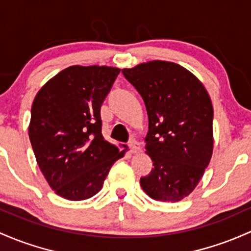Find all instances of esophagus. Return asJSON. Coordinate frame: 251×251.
Instances as JSON below:
<instances>
[{
	"label": "esophagus",
	"mask_w": 251,
	"mask_h": 251,
	"mask_svg": "<svg viewBox=\"0 0 251 251\" xmlns=\"http://www.w3.org/2000/svg\"><path fill=\"white\" fill-rule=\"evenodd\" d=\"M128 147L131 149V152L133 153H137L140 151V145L136 139H131L130 143H128Z\"/></svg>",
	"instance_id": "obj_1"
}]
</instances>
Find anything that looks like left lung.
Returning a JSON list of instances; mask_svg holds the SVG:
<instances>
[{
	"label": "left lung",
	"mask_w": 251,
	"mask_h": 251,
	"mask_svg": "<svg viewBox=\"0 0 251 251\" xmlns=\"http://www.w3.org/2000/svg\"><path fill=\"white\" fill-rule=\"evenodd\" d=\"M123 74L142 95L149 117L145 152L153 169L140 186L157 201H180L198 186L213 152L210 95L191 71L167 60L140 63Z\"/></svg>",
	"instance_id": "8db88e82"
}]
</instances>
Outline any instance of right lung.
I'll use <instances>...</instances> for the list:
<instances>
[{"label":"right lung","instance_id":"right-lung-1","mask_svg":"<svg viewBox=\"0 0 251 251\" xmlns=\"http://www.w3.org/2000/svg\"><path fill=\"white\" fill-rule=\"evenodd\" d=\"M120 69L73 65L49 79L35 95L28 136L49 186L71 201L89 199L102 188L124 150L101 133L100 109Z\"/></svg>","mask_w":251,"mask_h":251}]
</instances>
